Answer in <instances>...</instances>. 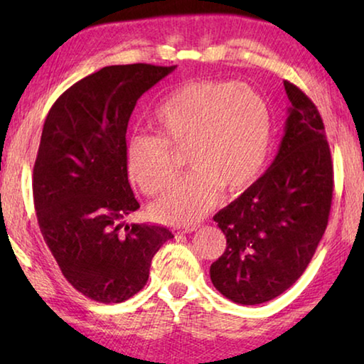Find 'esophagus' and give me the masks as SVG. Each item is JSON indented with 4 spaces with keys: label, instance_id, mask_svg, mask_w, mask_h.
<instances>
[{
    "label": "esophagus",
    "instance_id": "34e87169",
    "mask_svg": "<svg viewBox=\"0 0 364 364\" xmlns=\"http://www.w3.org/2000/svg\"><path fill=\"white\" fill-rule=\"evenodd\" d=\"M197 228H199V226H197V225H193V226H188V228H181V230L180 231H178V234H186V232H193V231H196L197 230Z\"/></svg>",
    "mask_w": 364,
    "mask_h": 364
}]
</instances>
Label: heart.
I'll return each mask as SVG.
<instances>
[{
  "label": "heart",
  "instance_id": "1",
  "mask_svg": "<svg viewBox=\"0 0 364 364\" xmlns=\"http://www.w3.org/2000/svg\"><path fill=\"white\" fill-rule=\"evenodd\" d=\"M154 127L159 136L132 133L127 141V167L141 191L156 194L173 180L171 147H188L186 160L194 167L154 205V215L168 223H194L221 189L236 193L249 186L268 156L269 110L247 85H183L154 112Z\"/></svg>",
  "mask_w": 364,
  "mask_h": 364
}]
</instances>
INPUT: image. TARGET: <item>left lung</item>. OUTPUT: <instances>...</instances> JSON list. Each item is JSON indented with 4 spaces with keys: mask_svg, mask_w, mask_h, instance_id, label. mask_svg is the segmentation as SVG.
Listing matches in <instances>:
<instances>
[{
    "mask_svg": "<svg viewBox=\"0 0 364 364\" xmlns=\"http://www.w3.org/2000/svg\"><path fill=\"white\" fill-rule=\"evenodd\" d=\"M291 101L269 168L215 215L226 250L210 267L217 291L236 304L273 300L297 281L328 226L334 170L315 104L284 82Z\"/></svg>",
    "mask_w": 364,
    "mask_h": 364,
    "instance_id": "8db88e82",
    "label": "left lung"
}]
</instances>
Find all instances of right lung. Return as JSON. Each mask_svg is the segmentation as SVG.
<instances>
[{"label":"right lung","mask_w":364,"mask_h":364,"mask_svg":"<svg viewBox=\"0 0 364 364\" xmlns=\"http://www.w3.org/2000/svg\"><path fill=\"white\" fill-rule=\"evenodd\" d=\"M175 69L104 67L64 91L43 125L32 180L43 239L64 278L101 304L138 294L152 257L173 237L165 226L123 220L139 208L128 183V120L139 97Z\"/></svg>","instance_id":"add662e5"}]
</instances>
